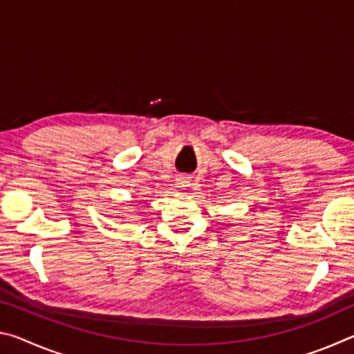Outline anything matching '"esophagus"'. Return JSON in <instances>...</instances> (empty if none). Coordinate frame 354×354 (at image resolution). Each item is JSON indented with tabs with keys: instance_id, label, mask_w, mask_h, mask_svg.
<instances>
[{
	"instance_id": "34e87169",
	"label": "esophagus",
	"mask_w": 354,
	"mask_h": 354,
	"mask_svg": "<svg viewBox=\"0 0 354 354\" xmlns=\"http://www.w3.org/2000/svg\"><path fill=\"white\" fill-rule=\"evenodd\" d=\"M176 184H178V187H181V189L189 187V179L187 178H179Z\"/></svg>"
}]
</instances>
